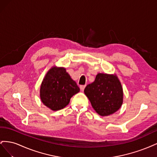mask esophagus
<instances>
[{"instance_id":"34e87169","label":"esophagus","mask_w":157,"mask_h":157,"mask_svg":"<svg viewBox=\"0 0 157 157\" xmlns=\"http://www.w3.org/2000/svg\"><path fill=\"white\" fill-rule=\"evenodd\" d=\"M85 87H86V85H81V86H80V90H81V91L83 92Z\"/></svg>"}]
</instances>
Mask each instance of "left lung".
Masks as SVG:
<instances>
[{"label": "left lung", "mask_w": 157, "mask_h": 157, "mask_svg": "<svg viewBox=\"0 0 157 157\" xmlns=\"http://www.w3.org/2000/svg\"><path fill=\"white\" fill-rule=\"evenodd\" d=\"M84 94L94 110L101 116L111 115L122 105V88L115 75L98 73L94 82L85 88Z\"/></svg>", "instance_id": "8db88e82"}]
</instances>
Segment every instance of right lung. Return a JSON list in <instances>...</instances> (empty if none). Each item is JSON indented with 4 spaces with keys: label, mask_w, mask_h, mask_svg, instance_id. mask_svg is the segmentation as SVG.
Segmentation results:
<instances>
[{
    "label": "right lung",
    "mask_w": 157,
    "mask_h": 157,
    "mask_svg": "<svg viewBox=\"0 0 157 157\" xmlns=\"http://www.w3.org/2000/svg\"><path fill=\"white\" fill-rule=\"evenodd\" d=\"M80 88L65 68L52 67L42 82L40 98L46 106L58 111L67 106L71 98Z\"/></svg>",
    "instance_id": "obj_1"
}]
</instances>
